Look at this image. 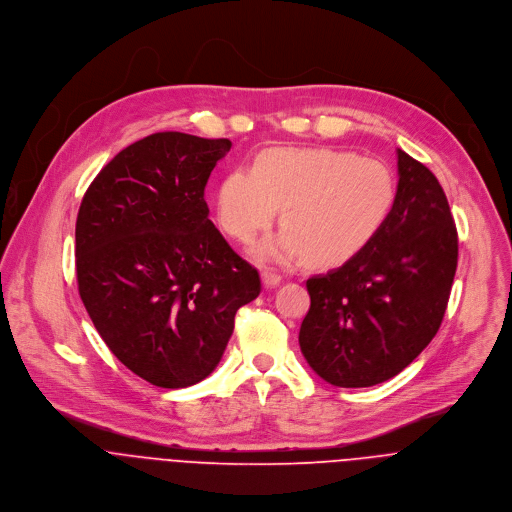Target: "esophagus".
Listing matches in <instances>:
<instances>
[{"instance_id": "34e87169", "label": "esophagus", "mask_w": 512, "mask_h": 512, "mask_svg": "<svg viewBox=\"0 0 512 512\" xmlns=\"http://www.w3.org/2000/svg\"><path fill=\"white\" fill-rule=\"evenodd\" d=\"M262 282H264L266 288H274V286H278L282 282V276L272 272V270H264L262 272Z\"/></svg>"}]
</instances>
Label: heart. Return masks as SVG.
<instances>
[{
	"mask_svg": "<svg viewBox=\"0 0 512 512\" xmlns=\"http://www.w3.org/2000/svg\"><path fill=\"white\" fill-rule=\"evenodd\" d=\"M395 203L391 169L371 157L329 147L262 151L254 169L236 167L218 187V220L246 244L266 230L278 208L282 232L256 256L333 266L355 256L387 222Z\"/></svg>",
	"mask_w": 512,
	"mask_h": 512,
	"instance_id": "b5f03b06",
	"label": "heart"
}]
</instances>
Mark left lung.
<instances>
[{
    "label": "left lung",
    "mask_w": 512,
    "mask_h": 512,
    "mask_svg": "<svg viewBox=\"0 0 512 512\" xmlns=\"http://www.w3.org/2000/svg\"><path fill=\"white\" fill-rule=\"evenodd\" d=\"M397 191L381 230L343 266L306 280L298 343L337 387L395 377L436 337L458 264V232L436 175L397 149Z\"/></svg>",
    "instance_id": "left-lung-1"
}]
</instances>
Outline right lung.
<instances>
[{
  "instance_id": "add662e5",
  "label": "right lung",
  "mask_w": 512,
  "mask_h": 512,
  "mask_svg": "<svg viewBox=\"0 0 512 512\" xmlns=\"http://www.w3.org/2000/svg\"><path fill=\"white\" fill-rule=\"evenodd\" d=\"M230 139L177 131L123 149L76 218L78 292L98 335L145 381L179 389L220 363L260 274L212 224L203 197Z\"/></svg>"
}]
</instances>
